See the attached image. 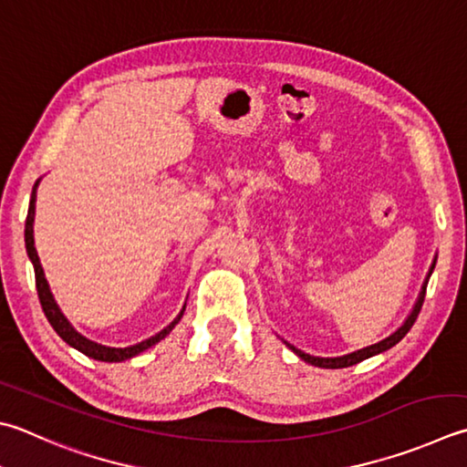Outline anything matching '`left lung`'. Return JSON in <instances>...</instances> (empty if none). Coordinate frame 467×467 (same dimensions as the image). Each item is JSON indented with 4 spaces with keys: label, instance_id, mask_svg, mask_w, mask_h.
Instances as JSON below:
<instances>
[{
    "label": "left lung",
    "instance_id": "obj_1",
    "mask_svg": "<svg viewBox=\"0 0 467 467\" xmlns=\"http://www.w3.org/2000/svg\"><path fill=\"white\" fill-rule=\"evenodd\" d=\"M433 268H435V264H433V266H431V270H429V276H431V272H433ZM429 276H427V280H425L423 290H420V295H419V301H417V305H415V309H412V313L409 315V319L404 321L402 327H399L397 331H394L390 337H386V339H382V341L374 343V346H370V348L358 349V351H354V354H348V356H341V358H315V356L305 354V351L296 349V348H293V346H288V348L293 349L298 358H303L305 362H309V364H313V366H319V368H333V370H336V368H348V366H354V364H358V362H362V359H366V358H372V356H376V354H380V351L390 349L392 346H397V343H399L404 336H407L409 329L412 327V323L417 321V317H419V313H420V306H423V301H425V293H427Z\"/></svg>",
    "mask_w": 467,
    "mask_h": 467
}]
</instances>
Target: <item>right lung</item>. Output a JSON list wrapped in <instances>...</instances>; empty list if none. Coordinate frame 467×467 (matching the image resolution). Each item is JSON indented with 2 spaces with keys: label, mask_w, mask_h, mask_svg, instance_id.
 Segmentation results:
<instances>
[{
  "label": "right lung",
  "mask_w": 467,
  "mask_h": 467,
  "mask_svg": "<svg viewBox=\"0 0 467 467\" xmlns=\"http://www.w3.org/2000/svg\"><path fill=\"white\" fill-rule=\"evenodd\" d=\"M36 187H38V181L34 184L32 189V199H30V207H28V217H26V230H24V237H26V250H28V256L34 264V275H36V290H38V298H40V305H42V311L47 315L48 323L52 325V329H55L60 337H63L70 348H75L81 351V354L89 356L93 359H101V362H124V359H130L138 356L140 351H144L148 348H152L154 343H158L161 339H164L169 333L172 331L174 325L181 321V317L184 313V306L182 311L179 313L177 319H174L169 327H164L161 333H156V336L148 337L144 341L136 343V346H130V348H108V346H101V343H95L91 339L83 337L81 333L73 329V325L67 321V317L60 313L58 305L55 303V296H52L50 288L47 278H44V270H42V264L38 258V252L34 248V203H36Z\"/></svg>",
  "instance_id": "right-lung-1"
}]
</instances>
